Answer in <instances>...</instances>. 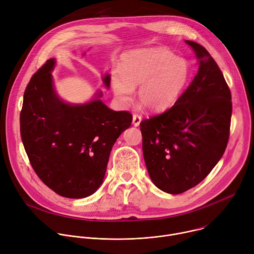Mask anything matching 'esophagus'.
Instances as JSON below:
<instances>
[{"mask_svg": "<svg viewBox=\"0 0 254 254\" xmlns=\"http://www.w3.org/2000/svg\"><path fill=\"white\" fill-rule=\"evenodd\" d=\"M140 122H141V117L134 114V115L132 116V124H133V126H134V127H138L139 124H140Z\"/></svg>", "mask_w": 254, "mask_h": 254, "instance_id": "1", "label": "esophagus"}]
</instances>
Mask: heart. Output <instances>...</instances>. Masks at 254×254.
<instances>
[{
  "mask_svg": "<svg viewBox=\"0 0 254 254\" xmlns=\"http://www.w3.org/2000/svg\"><path fill=\"white\" fill-rule=\"evenodd\" d=\"M192 70L189 62L166 48L132 51L122 63L121 72L112 75L117 98L127 103L133 86L139 84L138 100L150 111L162 112L172 107L189 85Z\"/></svg>",
  "mask_w": 254,
  "mask_h": 254,
  "instance_id": "1",
  "label": "heart"
}]
</instances>
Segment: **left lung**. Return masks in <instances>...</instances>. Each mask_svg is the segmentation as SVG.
Returning a JSON list of instances; mask_svg holds the SVG:
<instances>
[{"label": "left lung", "mask_w": 254, "mask_h": 254, "mask_svg": "<svg viewBox=\"0 0 254 254\" xmlns=\"http://www.w3.org/2000/svg\"><path fill=\"white\" fill-rule=\"evenodd\" d=\"M186 43L199 59L198 73L171 108L139 124L149 175L169 194L202 182L223 156L230 133L231 92L222 72L203 46Z\"/></svg>", "instance_id": "1"}]
</instances>
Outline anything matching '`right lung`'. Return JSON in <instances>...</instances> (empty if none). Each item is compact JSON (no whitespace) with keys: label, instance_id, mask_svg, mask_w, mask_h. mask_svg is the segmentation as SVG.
<instances>
[{"label":"right lung","instance_id":"obj_1","mask_svg":"<svg viewBox=\"0 0 254 254\" xmlns=\"http://www.w3.org/2000/svg\"><path fill=\"white\" fill-rule=\"evenodd\" d=\"M54 65V59L47 60L25 89L21 138L33 170L47 187L62 197L85 198L101 185L113 146L132 116L111 110L100 99L82 105L63 102L53 89ZM103 81L108 87L111 76Z\"/></svg>","mask_w":254,"mask_h":254}]
</instances>
